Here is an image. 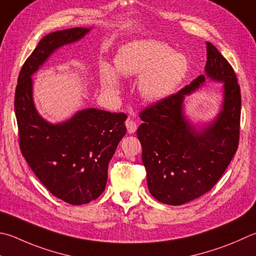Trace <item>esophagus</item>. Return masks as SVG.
Listing matches in <instances>:
<instances>
[{
  "mask_svg": "<svg viewBox=\"0 0 256 256\" xmlns=\"http://www.w3.org/2000/svg\"><path fill=\"white\" fill-rule=\"evenodd\" d=\"M125 126H126L128 132L130 134H132V133H134V132L136 131V123L134 122V120H131V118H128L126 120V122H125Z\"/></svg>",
  "mask_w": 256,
  "mask_h": 256,
  "instance_id": "1",
  "label": "esophagus"
}]
</instances>
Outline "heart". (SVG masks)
Wrapping results in <instances>:
<instances>
[{
    "instance_id": "obj_1",
    "label": "heart",
    "mask_w": 256,
    "mask_h": 256,
    "mask_svg": "<svg viewBox=\"0 0 256 256\" xmlns=\"http://www.w3.org/2000/svg\"><path fill=\"white\" fill-rule=\"evenodd\" d=\"M188 70L186 56L174 52L161 41L136 40L123 46L115 58L100 66V80L106 90L118 94L120 76L140 77L138 92L144 100L159 102L176 90Z\"/></svg>"
}]
</instances>
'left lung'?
<instances>
[{
  "label": "left lung",
  "mask_w": 256,
  "mask_h": 256,
  "mask_svg": "<svg viewBox=\"0 0 256 256\" xmlns=\"http://www.w3.org/2000/svg\"><path fill=\"white\" fill-rule=\"evenodd\" d=\"M206 44L205 75L140 114L143 123L136 134L148 192L166 205H184L209 192L238 146L242 102L238 78L215 46ZM207 79L223 82L222 108L210 122L194 124L184 113V100Z\"/></svg>",
  "instance_id": "8db88e82"
}]
</instances>
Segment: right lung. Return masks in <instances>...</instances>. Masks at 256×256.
<instances>
[{
	"label": "right lung",
	"mask_w": 256,
	"mask_h": 256,
	"mask_svg": "<svg viewBox=\"0 0 256 256\" xmlns=\"http://www.w3.org/2000/svg\"><path fill=\"white\" fill-rule=\"evenodd\" d=\"M90 30L78 26L44 36L22 66L16 90L22 154L44 187L70 205L88 204L103 194L108 164L126 133V115L92 108L50 123L36 108L32 75L56 50L80 41Z\"/></svg>",
	"instance_id": "add662e5"
}]
</instances>
